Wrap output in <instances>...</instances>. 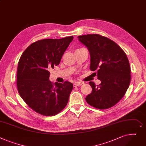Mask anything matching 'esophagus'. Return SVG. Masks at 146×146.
<instances>
[{"mask_svg": "<svg viewBox=\"0 0 146 146\" xmlns=\"http://www.w3.org/2000/svg\"><path fill=\"white\" fill-rule=\"evenodd\" d=\"M82 84V82H75L74 84V87H78V86H80V85H81Z\"/></svg>", "mask_w": 146, "mask_h": 146, "instance_id": "esophagus-1", "label": "esophagus"}]
</instances>
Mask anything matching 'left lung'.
<instances>
[{"mask_svg": "<svg viewBox=\"0 0 146 146\" xmlns=\"http://www.w3.org/2000/svg\"><path fill=\"white\" fill-rule=\"evenodd\" d=\"M90 55V70H97L99 85L90 81L92 92L85 98L90 106L101 110L115 105L129 87L131 71L124 50L115 42L98 34L78 36Z\"/></svg>", "mask_w": 146, "mask_h": 146, "instance_id": "1", "label": "left lung"}]
</instances>
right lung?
Instances as JSON below:
<instances>
[{"instance_id":"add662e5","label":"right lung","mask_w":146,"mask_h":146,"mask_svg":"<svg viewBox=\"0 0 146 146\" xmlns=\"http://www.w3.org/2000/svg\"><path fill=\"white\" fill-rule=\"evenodd\" d=\"M73 36L45 39L33 43L21 56L17 71V86L21 98L36 113L46 116L65 107L73 89L72 83L49 81L51 68L59 64Z\"/></svg>"}]
</instances>
